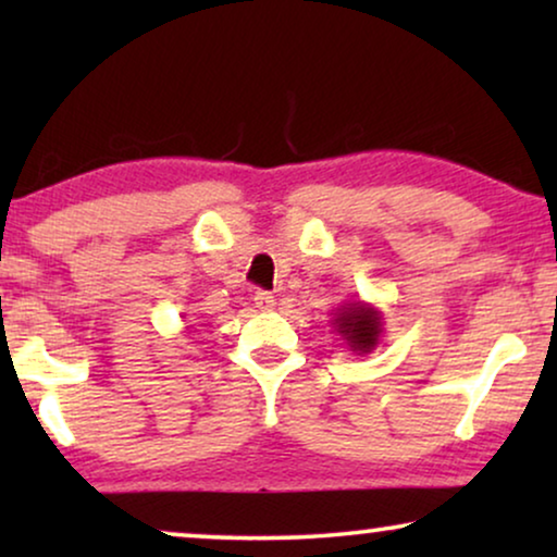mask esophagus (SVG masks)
Returning a JSON list of instances; mask_svg holds the SVG:
<instances>
[{
  "label": "esophagus",
  "mask_w": 557,
  "mask_h": 557,
  "mask_svg": "<svg viewBox=\"0 0 557 557\" xmlns=\"http://www.w3.org/2000/svg\"><path fill=\"white\" fill-rule=\"evenodd\" d=\"M253 301H256V307L261 309V311H271L273 307H276V299H273L271 292H256L253 294Z\"/></svg>",
  "instance_id": "esophagus-1"
}]
</instances>
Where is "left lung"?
<instances>
[{"label": "left lung", "mask_w": 557, "mask_h": 557, "mask_svg": "<svg viewBox=\"0 0 557 557\" xmlns=\"http://www.w3.org/2000/svg\"><path fill=\"white\" fill-rule=\"evenodd\" d=\"M334 330L347 339V345L357 355H368L370 349H375L380 332H383V319L380 311L372 309L370 304H345L337 309V317L332 319Z\"/></svg>", "instance_id": "obj_1"}]
</instances>
